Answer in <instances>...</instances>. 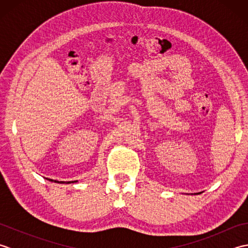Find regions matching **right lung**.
<instances>
[{"label": "right lung", "mask_w": 248, "mask_h": 248, "mask_svg": "<svg viewBox=\"0 0 248 248\" xmlns=\"http://www.w3.org/2000/svg\"><path fill=\"white\" fill-rule=\"evenodd\" d=\"M49 181H51V182H56V183H75V182H78V180H76V181H56V180H52V179H48Z\"/></svg>", "instance_id": "add662e5"}]
</instances>
